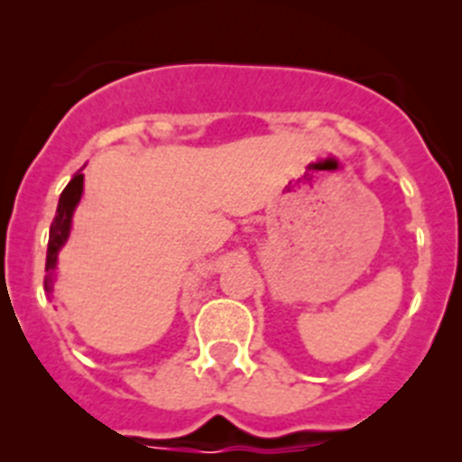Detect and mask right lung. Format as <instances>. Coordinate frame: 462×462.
Listing matches in <instances>:
<instances>
[{"mask_svg": "<svg viewBox=\"0 0 462 462\" xmlns=\"http://www.w3.org/2000/svg\"><path fill=\"white\" fill-rule=\"evenodd\" d=\"M83 169L73 175L71 182L64 187L62 196H60V203H57V215L51 224V236H48V254H46V277H43V289L51 296L52 284L57 280V256H60V250L67 245L69 236H71V222H73V212L79 208L80 199H83Z\"/></svg>", "mask_w": 462, "mask_h": 462, "instance_id": "add662e5", "label": "right lung"}]
</instances>
